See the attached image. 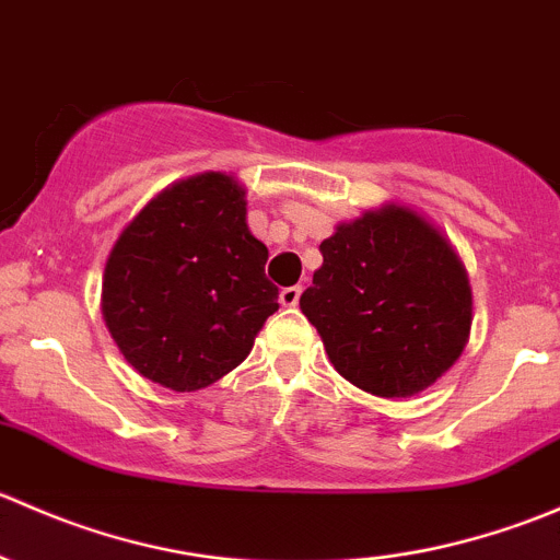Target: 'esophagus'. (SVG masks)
<instances>
[{
    "instance_id": "obj_1",
    "label": "esophagus",
    "mask_w": 560,
    "mask_h": 560,
    "mask_svg": "<svg viewBox=\"0 0 560 560\" xmlns=\"http://www.w3.org/2000/svg\"><path fill=\"white\" fill-rule=\"evenodd\" d=\"M298 301H301V287H284V290L279 292V303L284 308H295Z\"/></svg>"
}]
</instances>
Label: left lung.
Wrapping results in <instances>:
<instances>
[{
  "label": "left lung",
  "instance_id": "8db88e82",
  "mask_svg": "<svg viewBox=\"0 0 560 560\" xmlns=\"http://www.w3.org/2000/svg\"><path fill=\"white\" fill-rule=\"evenodd\" d=\"M301 295L332 369L376 398H411L447 374L471 332V284L453 241L385 202L322 241Z\"/></svg>",
  "mask_w": 560,
  "mask_h": 560
}]
</instances>
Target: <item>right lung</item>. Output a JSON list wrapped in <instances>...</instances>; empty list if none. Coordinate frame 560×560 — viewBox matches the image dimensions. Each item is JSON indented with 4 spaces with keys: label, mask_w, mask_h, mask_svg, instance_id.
Returning a JSON list of instances; mask_svg holds the SVG:
<instances>
[{
    "label": "right lung",
    "mask_w": 560,
    "mask_h": 560,
    "mask_svg": "<svg viewBox=\"0 0 560 560\" xmlns=\"http://www.w3.org/2000/svg\"><path fill=\"white\" fill-rule=\"evenodd\" d=\"M265 262L235 175L208 171L165 186L107 254L103 319L118 352L175 393L219 382L279 308Z\"/></svg>",
    "instance_id": "add662e5"
}]
</instances>
